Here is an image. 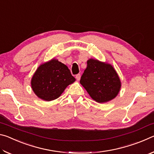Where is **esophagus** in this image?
I'll return each instance as SVG.
<instances>
[{
	"label": "esophagus",
	"mask_w": 154,
	"mask_h": 154,
	"mask_svg": "<svg viewBox=\"0 0 154 154\" xmlns=\"http://www.w3.org/2000/svg\"><path fill=\"white\" fill-rule=\"evenodd\" d=\"M76 79L77 80V81H79V80H80V78H81V75L80 74H77V75H76Z\"/></svg>",
	"instance_id": "obj_1"
}]
</instances>
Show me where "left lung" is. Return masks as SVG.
<instances>
[{
	"label": "left lung",
	"instance_id": "1",
	"mask_svg": "<svg viewBox=\"0 0 154 154\" xmlns=\"http://www.w3.org/2000/svg\"><path fill=\"white\" fill-rule=\"evenodd\" d=\"M80 79L93 100L106 103L118 95L121 88L119 78L113 67L109 64L90 59Z\"/></svg>",
	"mask_w": 154,
	"mask_h": 154
}]
</instances>
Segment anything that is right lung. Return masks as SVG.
<instances>
[{"label":"right lung","instance_id":"add662e5","mask_svg":"<svg viewBox=\"0 0 154 154\" xmlns=\"http://www.w3.org/2000/svg\"><path fill=\"white\" fill-rule=\"evenodd\" d=\"M75 81L66 65L56 60L38 68L31 81L36 95L46 101L58 98L68 85Z\"/></svg>","mask_w":154,"mask_h":154}]
</instances>
